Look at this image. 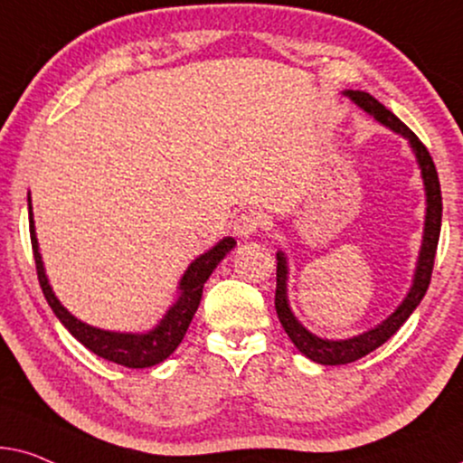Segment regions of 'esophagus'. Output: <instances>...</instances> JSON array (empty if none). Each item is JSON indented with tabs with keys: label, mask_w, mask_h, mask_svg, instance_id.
<instances>
[{
	"label": "esophagus",
	"mask_w": 463,
	"mask_h": 463,
	"mask_svg": "<svg viewBox=\"0 0 463 463\" xmlns=\"http://www.w3.org/2000/svg\"><path fill=\"white\" fill-rule=\"evenodd\" d=\"M258 228H260V215L251 212L239 213L237 218L232 220V232H235L239 239H250Z\"/></svg>",
	"instance_id": "34e87169"
}]
</instances>
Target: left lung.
Returning <instances> with one entry per match:
<instances>
[{"instance_id": "8db88e82", "label": "left lung", "mask_w": 463, "mask_h": 463, "mask_svg": "<svg viewBox=\"0 0 463 463\" xmlns=\"http://www.w3.org/2000/svg\"><path fill=\"white\" fill-rule=\"evenodd\" d=\"M351 101L357 103L364 112L374 116L381 125L390 127L392 131L404 135L411 141L412 150H415L417 163L421 167L423 184H425V196H428V212H425V228H423V245L419 251V262L415 270V279H412L411 292L406 294L404 303L398 307L396 313H392L383 324L377 328L364 332V335L347 338V341H326L311 335L309 330L303 328V324L294 317V313L289 311L288 296H286V256L281 251H277V288H275V309L277 317L286 330V335L292 338L296 349L300 354H305L309 360L317 362L324 366H336V364H349V362L360 360L381 347L387 338H392L400 330L406 319L411 317V313L417 309V305L421 303V298L428 292L430 279H432V269H434V258L436 248H439V237H440V222H442V194H440V182L439 174H436V165L432 156H430L428 147H425L415 133L404 125L398 116H393L383 103H379L373 95H368L364 90H347L345 92Z\"/></svg>"}]
</instances>
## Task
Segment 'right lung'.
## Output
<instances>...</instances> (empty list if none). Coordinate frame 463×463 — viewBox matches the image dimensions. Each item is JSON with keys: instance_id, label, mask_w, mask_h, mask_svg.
<instances>
[{"instance_id": "obj_1", "label": "right lung", "mask_w": 463, "mask_h": 463, "mask_svg": "<svg viewBox=\"0 0 463 463\" xmlns=\"http://www.w3.org/2000/svg\"><path fill=\"white\" fill-rule=\"evenodd\" d=\"M29 232H31V248H33L35 258V270H38L40 288L44 292L48 305L54 311V316L61 319V324L71 332L73 338H78L86 349H90L92 354H97L103 360L114 362V364L127 366V368H147L154 364H160L163 360L174 354L177 345L182 343L184 335H186L190 322H193L196 309H199L203 286L209 279V275L213 273V269L218 267L222 258L228 251L235 248L237 241L232 237H224L218 245H213L212 250L196 258L190 264L186 273H184L180 281L182 296L177 298V303L171 307L167 316L160 322L156 328L147 335H120V332H108L92 328V326L80 322L59 303L57 296L52 294L51 286H48L44 267H42V256L38 251V239H35V228L33 218H31V196H29Z\"/></svg>"}]
</instances>
